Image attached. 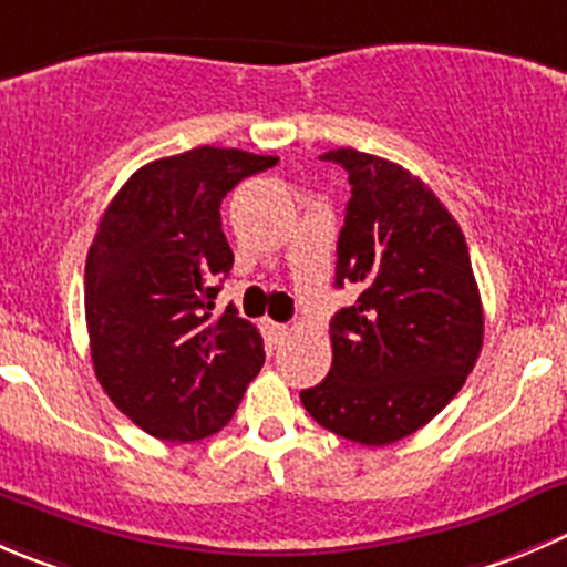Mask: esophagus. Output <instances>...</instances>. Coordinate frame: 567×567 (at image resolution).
I'll use <instances>...</instances> for the list:
<instances>
[{
	"label": "esophagus",
	"mask_w": 567,
	"mask_h": 567,
	"mask_svg": "<svg viewBox=\"0 0 567 567\" xmlns=\"http://www.w3.org/2000/svg\"><path fill=\"white\" fill-rule=\"evenodd\" d=\"M268 329H271V334L277 340H285L290 334V327L288 323H274V321H268Z\"/></svg>",
	"instance_id": "obj_1"
}]
</instances>
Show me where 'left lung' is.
<instances>
[{
	"mask_svg": "<svg viewBox=\"0 0 567 567\" xmlns=\"http://www.w3.org/2000/svg\"><path fill=\"white\" fill-rule=\"evenodd\" d=\"M321 157L349 172L334 285L360 296L334 312L332 368L301 404L346 441L388 446L430 423L474 371L480 288L463 229L421 179L357 150Z\"/></svg>",
	"mask_w": 567,
	"mask_h": 567,
	"instance_id": "obj_1",
	"label": "left lung"
}]
</instances>
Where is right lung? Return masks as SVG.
Here are the masks:
<instances>
[{"label": "right lung", "instance_id": "right-lung-1", "mask_svg": "<svg viewBox=\"0 0 567 567\" xmlns=\"http://www.w3.org/2000/svg\"><path fill=\"white\" fill-rule=\"evenodd\" d=\"M279 157L199 150L137 168L99 221L85 262L93 371L152 437L216 435L266 362L255 323L213 299L233 268L221 199Z\"/></svg>", "mask_w": 567, "mask_h": 567}]
</instances>
